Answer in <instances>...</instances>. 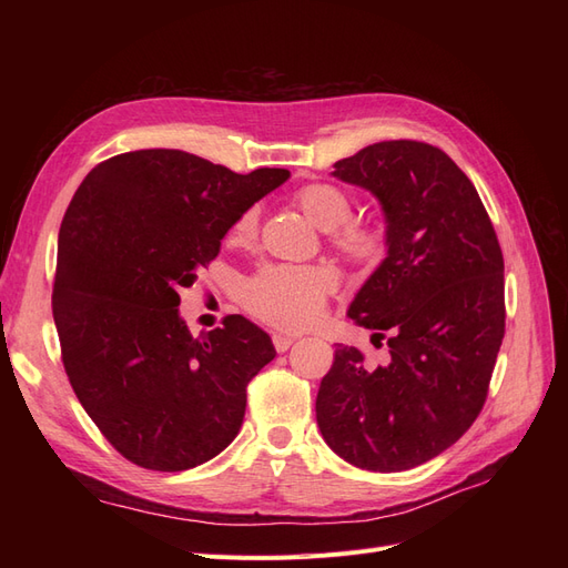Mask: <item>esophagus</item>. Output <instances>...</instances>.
<instances>
[{
  "mask_svg": "<svg viewBox=\"0 0 568 568\" xmlns=\"http://www.w3.org/2000/svg\"><path fill=\"white\" fill-rule=\"evenodd\" d=\"M294 341H296V336H291V334H282V332L272 334L274 351H277V353H286L291 346H294Z\"/></svg>",
  "mask_w": 568,
  "mask_h": 568,
  "instance_id": "esophagus-1",
  "label": "esophagus"
}]
</instances>
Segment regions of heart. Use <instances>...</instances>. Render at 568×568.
<instances>
[{"label": "heart", "mask_w": 568, "mask_h": 568, "mask_svg": "<svg viewBox=\"0 0 568 568\" xmlns=\"http://www.w3.org/2000/svg\"><path fill=\"white\" fill-rule=\"evenodd\" d=\"M301 213L322 232H332V246L359 272H372L386 257V232L372 222H348L353 201L336 184L315 182L294 196ZM257 232V209H246L230 230L234 244H248ZM334 274L324 267L267 265L248 277L239 291L246 311L272 326L298 332L320 320L326 296L334 291Z\"/></svg>", "instance_id": "heart-1"}]
</instances>
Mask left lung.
<instances>
[{"instance_id":"obj_1","label":"left lung","mask_w":568,"mask_h":568,"mask_svg":"<svg viewBox=\"0 0 568 568\" xmlns=\"http://www.w3.org/2000/svg\"><path fill=\"white\" fill-rule=\"evenodd\" d=\"M379 199L388 255L348 317L388 341L376 369L338 346L317 390L329 448L367 471H405L448 450L484 409L505 338V261L476 186L438 146L393 140L334 163Z\"/></svg>"}]
</instances>
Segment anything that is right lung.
Segmentation results:
<instances>
[{
  "instance_id": "add662e5",
  "label": "right lung",
  "mask_w": 568,
  "mask_h": 568,
  "mask_svg": "<svg viewBox=\"0 0 568 568\" xmlns=\"http://www.w3.org/2000/svg\"><path fill=\"white\" fill-rule=\"evenodd\" d=\"M286 180L284 168L239 175L180 149H142L92 168L68 205L51 294L61 359L84 412L136 467H199L242 428L272 341L242 315L192 336L180 288Z\"/></svg>"
}]
</instances>
